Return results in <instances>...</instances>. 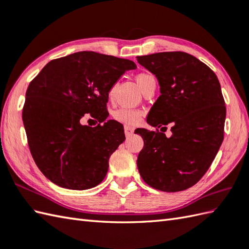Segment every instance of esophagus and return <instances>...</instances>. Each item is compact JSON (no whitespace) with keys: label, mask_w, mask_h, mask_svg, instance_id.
<instances>
[{"label":"esophagus","mask_w":249,"mask_h":249,"mask_svg":"<svg viewBox=\"0 0 249 249\" xmlns=\"http://www.w3.org/2000/svg\"><path fill=\"white\" fill-rule=\"evenodd\" d=\"M124 131H125V135H126V137H130L131 135L134 134V129L131 128V127H129V126H125Z\"/></svg>","instance_id":"obj_1"}]
</instances>
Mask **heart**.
Masks as SVG:
<instances>
[{"mask_svg": "<svg viewBox=\"0 0 249 249\" xmlns=\"http://www.w3.org/2000/svg\"><path fill=\"white\" fill-rule=\"evenodd\" d=\"M135 80L138 84V87L141 89V91L143 92L144 89L150 86L152 82H155V78L152 73L147 71H140L136 75ZM115 86H112L109 89V96H112L114 92ZM141 113L138 110L128 109V108H119L112 112V118L120 122L122 124L126 125H135L139 122Z\"/></svg>", "mask_w": 249, "mask_h": 249, "instance_id": "1", "label": "heart"}]
</instances>
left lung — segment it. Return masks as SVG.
<instances>
[{"label":"left lung","instance_id":"1","mask_svg":"<svg viewBox=\"0 0 249 249\" xmlns=\"http://www.w3.org/2000/svg\"><path fill=\"white\" fill-rule=\"evenodd\" d=\"M137 61L156 76L161 94L146 118L156 131L136 130L144 141L139 173L153 188L181 192L200 181L223 143L226 106L219 81L186 52H158ZM168 124L173 125L169 139L158 130Z\"/></svg>","mask_w":249,"mask_h":249}]
</instances>
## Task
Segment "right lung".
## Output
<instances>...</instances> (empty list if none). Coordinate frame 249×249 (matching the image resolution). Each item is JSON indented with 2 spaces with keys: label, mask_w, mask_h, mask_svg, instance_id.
Masks as SVG:
<instances>
[{
  "label": "right lung",
  "mask_w": 249,
  "mask_h": 249,
  "mask_svg": "<svg viewBox=\"0 0 249 249\" xmlns=\"http://www.w3.org/2000/svg\"><path fill=\"white\" fill-rule=\"evenodd\" d=\"M135 68L133 61L81 51L50 61L30 82L23 125L36 166L52 183L83 190L105 178L125 140L123 125L106 121L109 89ZM87 113L99 122L95 128L80 123Z\"/></svg>",
  "instance_id": "obj_1"
}]
</instances>
